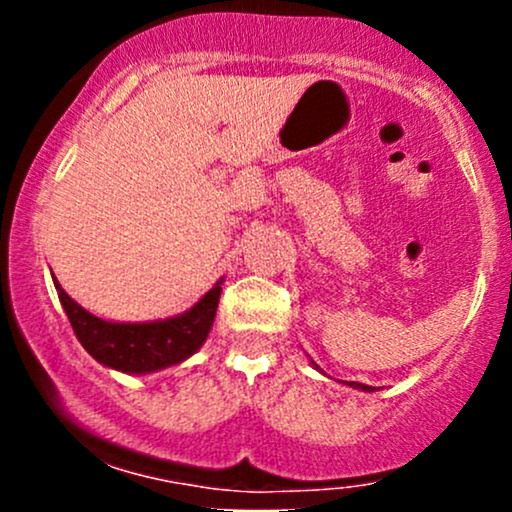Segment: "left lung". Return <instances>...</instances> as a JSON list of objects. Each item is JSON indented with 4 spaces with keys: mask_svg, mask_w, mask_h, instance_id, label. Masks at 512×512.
I'll return each instance as SVG.
<instances>
[{
    "mask_svg": "<svg viewBox=\"0 0 512 512\" xmlns=\"http://www.w3.org/2000/svg\"><path fill=\"white\" fill-rule=\"evenodd\" d=\"M317 368V366H315ZM346 385H351V387H356V390H363V392H373L375 387H370V385H363V383H346Z\"/></svg>",
    "mask_w": 512,
    "mask_h": 512,
    "instance_id": "obj_1",
    "label": "left lung"
}]
</instances>
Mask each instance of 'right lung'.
<instances>
[{
  "label": "right lung",
  "mask_w": 512,
  "mask_h": 512,
  "mask_svg": "<svg viewBox=\"0 0 512 512\" xmlns=\"http://www.w3.org/2000/svg\"><path fill=\"white\" fill-rule=\"evenodd\" d=\"M52 281L81 346L105 368L127 375H146L178 366L199 351L214 325L223 284V279L216 281L190 310L175 317L154 322H110L72 301L55 276Z\"/></svg>",
  "instance_id": "add662e5"
}]
</instances>
